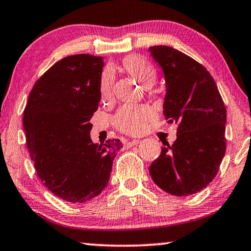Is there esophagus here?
<instances>
[{"label": "esophagus", "mask_w": 251, "mask_h": 251, "mask_svg": "<svg viewBox=\"0 0 251 251\" xmlns=\"http://www.w3.org/2000/svg\"><path fill=\"white\" fill-rule=\"evenodd\" d=\"M140 140L139 139H133V140H126V146H133V145H137V144H139Z\"/></svg>", "instance_id": "34e87169"}]
</instances>
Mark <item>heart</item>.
Segmentation results:
<instances>
[{
	"label": "heart",
	"mask_w": 251,
	"mask_h": 251,
	"mask_svg": "<svg viewBox=\"0 0 251 251\" xmlns=\"http://www.w3.org/2000/svg\"><path fill=\"white\" fill-rule=\"evenodd\" d=\"M123 67L128 73L149 88L155 81V71L145 58L139 56H128L122 61ZM114 85V74L111 68H106L101 73L99 81V94L102 99L112 96ZM154 118V111L146 105H125L115 115V126L121 131L129 135H138L143 132L150 120Z\"/></svg>",
	"instance_id": "1"
}]
</instances>
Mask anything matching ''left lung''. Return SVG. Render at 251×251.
Masks as SVG:
<instances>
[{"label":"left lung","mask_w":251,"mask_h":251,"mask_svg":"<svg viewBox=\"0 0 251 251\" xmlns=\"http://www.w3.org/2000/svg\"><path fill=\"white\" fill-rule=\"evenodd\" d=\"M149 51L166 77L163 114L178 125L177 139L162 147L150 174L161 190L187 197L207 187L218 173L226 152V108L203 65L171 47Z\"/></svg>","instance_id":"obj_1"}]
</instances>
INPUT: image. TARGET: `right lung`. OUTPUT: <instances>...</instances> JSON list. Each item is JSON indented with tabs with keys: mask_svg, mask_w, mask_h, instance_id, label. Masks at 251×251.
<instances>
[{
	"mask_svg": "<svg viewBox=\"0 0 251 251\" xmlns=\"http://www.w3.org/2000/svg\"><path fill=\"white\" fill-rule=\"evenodd\" d=\"M102 57H65L35 82L24 109L26 144L37 176L56 197L82 203L107 186L119 139L92 143Z\"/></svg>",
	"mask_w": 251,
	"mask_h": 251,
	"instance_id": "obj_1",
	"label": "right lung"
}]
</instances>
